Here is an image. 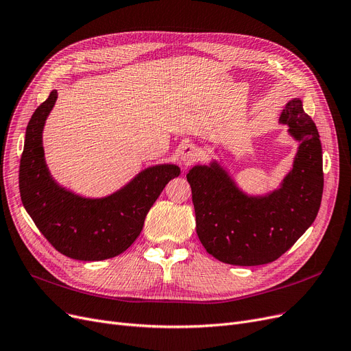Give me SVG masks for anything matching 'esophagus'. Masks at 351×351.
<instances>
[{"instance_id":"34e87169","label":"esophagus","mask_w":351,"mask_h":351,"mask_svg":"<svg viewBox=\"0 0 351 351\" xmlns=\"http://www.w3.org/2000/svg\"><path fill=\"white\" fill-rule=\"evenodd\" d=\"M199 148L193 145V144H187L183 151H181V161L186 165H191L195 160L199 158Z\"/></svg>"}]
</instances>
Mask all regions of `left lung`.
<instances>
[{
	"instance_id": "obj_1",
	"label": "left lung",
	"mask_w": 351,
	"mask_h": 351,
	"mask_svg": "<svg viewBox=\"0 0 351 351\" xmlns=\"http://www.w3.org/2000/svg\"><path fill=\"white\" fill-rule=\"evenodd\" d=\"M279 121L300 143L281 189L252 197L237 189L216 161L195 165L187 174L199 239L210 255L224 263L274 262L317 217L324 189L319 134L298 97L285 105Z\"/></svg>"
}]
</instances>
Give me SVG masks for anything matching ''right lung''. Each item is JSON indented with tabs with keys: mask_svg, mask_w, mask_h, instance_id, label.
<instances>
[{
	"mask_svg": "<svg viewBox=\"0 0 351 351\" xmlns=\"http://www.w3.org/2000/svg\"><path fill=\"white\" fill-rule=\"evenodd\" d=\"M58 92L51 90L27 125L20 160L23 206L49 243L67 258L104 261L127 250L139 236L151 206L168 181L178 177L174 164L149 167L119 191L85 199L60 187L45 161L41 134Z\"/></svg>",
	"mask_w": 351,
	"mask_h": 351,
	"instance_id": "right-lung-1",
	"label": "right lung"
}]
</instances>
